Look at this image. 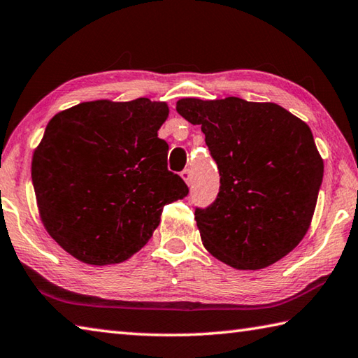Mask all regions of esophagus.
<instances>
[{"label": "esophagus", "mask_w": 358, "mask_h": 358, "mask_svg": "<svg viewBox=\"0 0 358 358\" xmlns=\"http://www.w3.org/2000/svg\"><path fill=\"white\" fill-rule=\"evenodd\" d=\"M181 178H183L187 185L192 183V172L191 169H185L183 172H181Z\"/></svg>", "instance_id": "esophagus-1"}]
</instances>
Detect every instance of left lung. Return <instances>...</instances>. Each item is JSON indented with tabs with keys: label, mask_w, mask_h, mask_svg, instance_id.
Here are the masks:
<instances>
[{
	"label": "left lung",
	"mask_w": 358,
	"mask_h": 358,
	"mask_svg": "<svg viewBox=\"0 0 358 358\" xmlns=\"http://www.w3.org/2000/svg\"><path fill=\"white\" fill-rule=\"evenodd\" d=\"M177 113L200 125L220 186L196 220L206 250L236 269H263L307 233L324 162L305 122L275 103L238 96L183 99Z\"/></svg>",
	"instance_id": "8db88e82"
}]
</instances>
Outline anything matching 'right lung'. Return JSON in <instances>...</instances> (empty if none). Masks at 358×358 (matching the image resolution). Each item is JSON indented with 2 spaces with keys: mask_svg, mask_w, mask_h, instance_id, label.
<instances>
[{
  "mask_svg": "<svg viewBox=\"0 0 358 358\" xmlns=\"http://www.w3.org/2000/svg\"><path fill=\"white\" fill-rule=\"evenodd\" d=\"M166 103L87 101L56 114L32 157L42 222L70 255L87 264L125 262L159 225L162 208L189 187L167 169L158 138Z\"/></svg>",
  "mask_w": 358,
  "mask_h": 358,
  "instance_id": "1",
  "label": "right lung"
}]
</instances>
